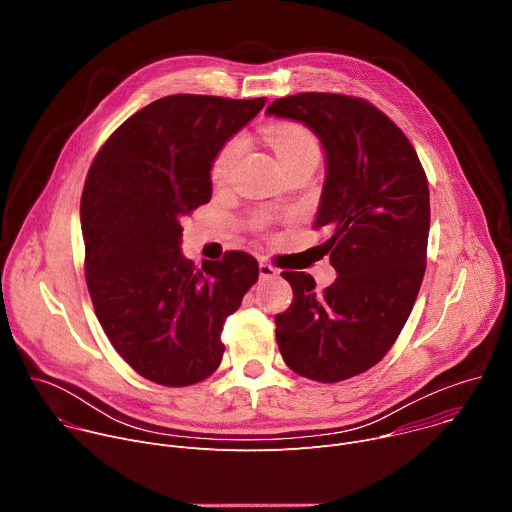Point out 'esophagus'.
<instances>
[{
  "instance_id": "34e87169",
  "label": "esophagus",
  "mask_w": 512,
  "mask_h": 512,
  "mask_svg": "<svg viewBox=\"0 0 512 512\" xmlns=\"http://www.w3.org/2000/svg\"><path fill=\"white\" fill-rule=\"evenodd\" d=\"M279 271L271 265V263H267V261H261L259 263V277L261 279H269V277H275Z\"/></svg>"
}]
</instances>
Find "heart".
Returning a JSON list of instances; mask_svg holds the SVG:
<instances>
[{
  "instance_id": "obj_1",
  "label": "heart",
  "mask_w": 512,
  "mask_h": 512,
  "mask_svg": "<svg viewBox=\"0 0 512 512\" xmlns=\"http://www.w3.org/2000/svg\"><path fill=\"white\" fill-rule=\"evenodd\" d=\"M267 141L271 145V150L275 152L281 168L294 164L302 158L318 156V139L310 129L298 123H277L267 129ZM239 156V141L227 143L221 150V154L216 156L212 164V178L214 182H225L237 162Z\"/></svg>"
}]
</instances>
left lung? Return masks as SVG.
<instances>
[{"label": "left lung", "mask_w": 512, "mask_h": 512, "mask_svg": "<svg viewBox=\"0 0 512 512\" xmlns=\"http://www.w3.org/2000/svg\"><path fill=\"white\" fill-rule=\"evenodd\" d=\"M324 148L316 229L338 277L322 294L310 273L283 271L294 302L275 316L291 371L320 383L356 377L389 352L417 300L429 237V188L405 133L375 105L336 93L273 101Z\"/></svg>", "instance_id": "1"}]
</instances>
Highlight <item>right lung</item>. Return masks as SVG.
Instances as JSON below:
<instances>
[{"label":"right lung","mask_w":512,"mask_h":512,"mask_svg":"<svg viewBox=\"0 0 512 512\" xmlns=\"http://www.w3.org/2000/svg\"><path fill=\"white\" fill-rule=\"evenodd\" d=\"M263 105L158 99L119 125L91 164L81 198L87 287L109 342L143 379L188 387L223 360L225 320L259 265L229 251L198 269L182 255L180 223L210 200L214 158Z\"/></svg>","instance_id":"obj_1"}]
</instances>
